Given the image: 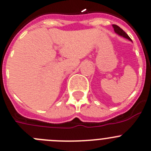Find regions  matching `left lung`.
Wrapping results in <instances>:
<instances>
[{"label":"left lung","mask_w":151,"mask_h":151,"mask_svg":"<svg viewBox=\"0 0 151 151\" xmlns=\"http://www.w3.org/2000/svg\"><path fill=\"white\" fill-rule=\"evenodd\" d=\"M112 27H113V28H114L115 33H117V34H118V36H122V37L125 38V39H127L128 40H129V41H131V42H132V39H131L129 37V36H128V35L126 33H125L123 29H122V28L119 27L117 26V25H115V24L112 25Z\"/></svg>","instance_id":"1"}]
</instances>
